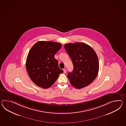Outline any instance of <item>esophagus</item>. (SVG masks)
<instances>
[{"label": "esophagus", "mask_w": 126, "mask_h": 126, "mask_svg": "<svg viewBox=\"0 0 126 126\" xmlns=\"http://www.w3.org/2000/svg\"><path fill=\"white\" fill-rule=\"evenodd\" d=\"M63 71H64V73H66V70L65 69H63Z\"/></svg>", "instance_id": "obj_1"}]
</instances>
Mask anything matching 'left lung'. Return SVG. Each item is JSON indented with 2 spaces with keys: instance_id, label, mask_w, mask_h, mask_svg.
Instances as JSON below:
<instances>
[{
  "instance_id": "obj_1",
  "label": "left lung",
  "mask_w": 126,
  "mask_h": 126,
  "mask_svg": "<svg viewBox=\"0 0 126 126\" xmlns=\"http://www.w3.org/2000/svg\"><path fill=\"white\" fill-rule=\"evenodd\" d=\"M64 47L74 66L73 71L67 74L71 84L77 89L91 84L99 71V61L95 51L84 43H68Z\"/></svg>"
}]
</instances>
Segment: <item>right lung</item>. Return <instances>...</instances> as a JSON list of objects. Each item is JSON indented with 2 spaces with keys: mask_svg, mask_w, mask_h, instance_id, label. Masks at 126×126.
<instances>
[{
  "mask_svg": "<svg viewBox=\"0 0 126 126\" xmlns=\"http://www.w3.org/2000/svg\"><path fill=\"white\" fill-rule=\"evenodd\" d=\"M61 43L40 41L31 48L26 61V68L31 80L37 86L46 89L52 86L63 72L55 55L62 47Z\"/></svg>",
  "mask_w": 126,
  "mask_h": 126,
  "instance_id": "obj_1",
  "label": "right lung"
}]
</instances>
